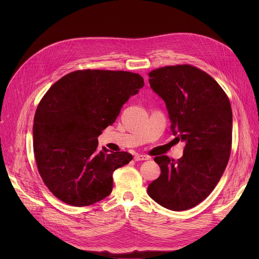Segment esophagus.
I'll return each mask as SVG.
<instances>
[{
	"mask_svg": "<svg viewBox=\"0 0 259 259\" xmlns=\"http://www.w3.org/2000/svg\"><path fill=\"white\" fill-rule=\"evenodd\" d=\"M147 159H149V157L146 156V155H143V154H135V156H134V160H135V161L147 160Z\"/></svg>",
	"mask_w": 259,
	"mask_h": 259,
	"instance_id": "obj_1",
	"label": "esophagus"
}]
</instances>
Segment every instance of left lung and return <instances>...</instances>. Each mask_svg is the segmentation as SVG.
<instances>
[{"instance_id":"obj_1","label":"left lung","mask_w":259,"mask_h":259,"mask_svg":"<svg viewBox=\"0 0 259 259\" xmlns=\"http://www.w3.org/2000/svg\"><path fill=\"white\" fill-rule=\"evenodd\" d=\"M152 90L165 101L171 129L186 142L178 160L155 156L159 178L147 192L160 206L184 211L197 206L219 184L232 148V109L220 84L197 67L184 64L148 73Z\"/></svg>"}]
</instances>
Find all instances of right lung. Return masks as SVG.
Returning a JSON list of instances; mask_svg holds the SVG:
<instances>
[{
    "mask_svg": "<svg viewBox=\"0 0 259 259\" xmlns=\"http://www.w3.org/2000/svg\"><path fill=\"white\" fill-rule=\"evenodd\" d=\"M144 78L128 71L85 69L56 81L33 120L36 167L49 191L68 205L85 207L110 195L113 172L132 155L98 150L99 135L115 121Z\"/></svg>",
    "mask_w": 259,
    "mask_h": 259,
    "instance_id": "1",
    "label": "right lung"
}]
</instances>
